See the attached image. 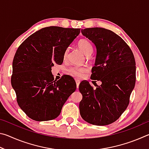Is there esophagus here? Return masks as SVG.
<instances>
[{
	"instance_id": "esophagus-1",
	"label": "esophagus",
	"mask_w": 149,
	"mask_h": 149,
	"mask_svg": "<svg viewBox=\"0 0 149 149\" xmlns=\"http://www.w3.org/2000/svg\"><path fill=\"white\" fill-rule=\"evenodd\" d=\"M75 82H76V85H77V88L79 87V85L80 84V81L79 80H75Z\"/></svg>"
}]
</instances>
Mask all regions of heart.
<instances>
[{
	"label": "heart",
	"mask_w": 149,
	"mask_h": 149,
	"mask_svg": "<svg viewBox=\"0 0 149 149\" xmlns=\"http://www.w3.org/2000/svg\"><path fill=\"white\" fill-rule=\"evenodd\" d=\"M77 46L86 56H89L91 55L93 52V47L91 44L87 39H83L79 40L77 42ZM68 54V49H66L64 53V58H66ZM86 70L87 69L84 67L74 66L70 68L68 70V73L70 75H71L72 76L74 77H81L83 76V75L86 72Z\"/></svg>",
	"instance_id": "b5f03b06"
}]
</instances>
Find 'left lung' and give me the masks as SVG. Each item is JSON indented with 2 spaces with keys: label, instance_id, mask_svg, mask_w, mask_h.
I'll use <instances>...</instances> for the list:
<instances>
[{
  "label": "left lung",
  "instance_id": "obj_1",
  "mask_svg": "<svg viewBox=\"0 0 149 149\" xmlns=\"http://www.w3.org/2000/svg\"><path fill=\"white\" fill-rule=\"evenodd\" d=\"M97 49L91 78L102 84L95 89L87 81L81 83V116L96 125L110 124L127 108L136 79L135 60L130 47L114 32L102 27L81 30Z\"/></svg>",
  "mask_w": 149,
  "mask_h": 149
}]
</instances>
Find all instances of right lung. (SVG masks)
Returning <instances> with one entry per match:
<instances>
[{
  "mask_svg": "<svg viewBox=\"0 0 149 149\" xmlns=\"http://www.w3.org/2000/svg\"><path fill=\"white\" fill-rule=\"evenodd\" d=\"M80 29L44 27L25 40L14 57L11 83L20 108L31 119H55L76 89L70 76L54 80L52 66L62 64L64 53Z\"/></svg>",
  "mask_w": 149,
  "mask_h": 149,
  "instance_id": "1",
  "label": "right lung"
}]
</instances>
